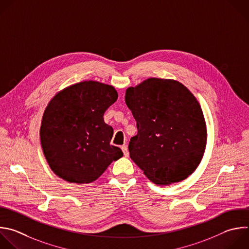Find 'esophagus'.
Here are the masks:
<instances>
[{"mask_svg":"<svg viewBox=\"0 0 249 249\" xmlns=\"http://www.w3.org/2000/svg\"><path fill=\"white\" fill-rule=\"evenodd\" d=\"M121 148H122V150H123L124 155H125L126 157H128V156H129V150H128V146H127V144H123V145L121 146Z\"/></svg>","mask_w":249,"mask_h":249,"instance_id":"esophagus-1","label":"esophagus"}]
</instances>
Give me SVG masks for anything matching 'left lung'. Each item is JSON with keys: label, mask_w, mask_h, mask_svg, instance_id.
I'll use <instances>...</instances> for the list:
<instances>
[{"label": "left lung", "mask_w": 249, "mask_h": 249, "mask_svg": "<svg viewBox=\"0 0 249 249\" xmlns=\"http://www.w3.org/2000/svg\"><path fill=\"white\" fill-rule=\"evenodd\" d=\"M125 103L137 121L131 159L152 183H179L198 167L207 143L206 122L196 98L181 82L148 78L129 87Z\"/></svg>", "instance_id": "left-lung-1"}]
</instances>
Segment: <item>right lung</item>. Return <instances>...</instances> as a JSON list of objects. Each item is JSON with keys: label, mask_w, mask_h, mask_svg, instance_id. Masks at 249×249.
<instances>
[{"label": "right lung", "mask_w": 249, "mask_h": 249, "mask_svg": "<svg viewBox=\"0 0 249 249\" xmlns=\"http://www.w3.org/2000/svg\"><path fill=\"white\" fill-rule=\"evenodd\" d=\"M118 94L111 85L87 80L57 92L43 113L40 142L52 171L69 183L90 184L123 156L110 144L106 110Z\"/></svg>", "instance_id": "obj_1"}]
</instances>
